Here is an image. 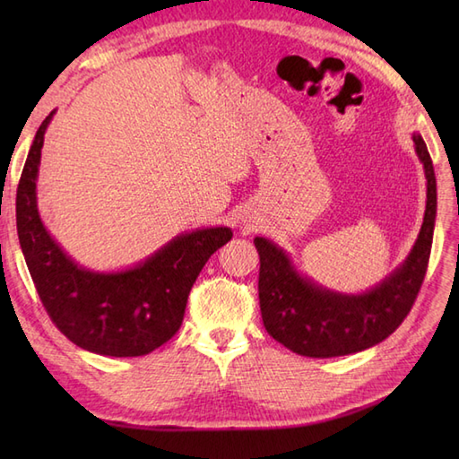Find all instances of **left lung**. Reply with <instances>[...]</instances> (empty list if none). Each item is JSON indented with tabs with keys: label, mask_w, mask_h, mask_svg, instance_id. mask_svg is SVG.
<instances>
[{
	"label": "left lung",
	"mask_w": 459,
	"mask_h": 459,
	"mask_svg": "<svg viewBox=\"0 0 459 459\" xmlns=\"http://www.w3.org/2000/svg\"><path fill=\"white\" fill-rule=\"evenodd\" d=\"M412 142L426 175L424 221L408 256L377 286L360 294L329 290L301 274L276 242L255 237L262 321L278 343L304 357H341L380 343L403 324L426 276L437 207L430 153L418 132Z\"/></svg>",
	"instance_id": "left-lung-1"
}]
</instances>
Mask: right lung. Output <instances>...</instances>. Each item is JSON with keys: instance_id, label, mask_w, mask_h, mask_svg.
<instances>
[{"instance_id": "add662e5", "label": "right lung", "mask_w": 459, "mask_h": 459, "mask_svg": "<svg viewBox=\"0 0 459 459\" xmlns=\"http://www.w3.org/2000/svg\"><path fill=\"white\" fill-rule=\"evenodd\" d=\"M51 112L39 126L17 187V235L43 306L74 345L106 357H140L181 327L204 262L232 238L229 227L181 232L124 270H91L66 255L39 214L37 178Z\"/></svg>"}]
</instances>
